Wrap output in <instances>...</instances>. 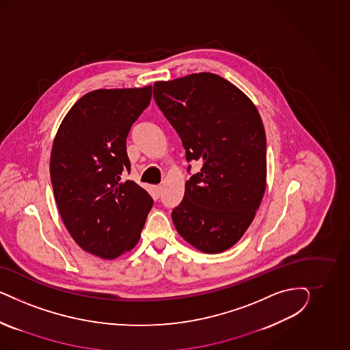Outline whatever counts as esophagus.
I'll return each instance as SVG.
<instances>
[{
    "mask_svg": "<svg viewBox=\"0 0 350 350\" xmlns=\"http://www.w3.org/2000/svg\"><path fill=\"white\" fill-rule=\"evenodd\" d=\"M161 192H163V186L159 185V186H157V187H155V193H157V196H158V198H160Z\"/></svg>",
    "mask_w": 350,
    "mask_h": 350,
    "instance_id": "1",
    "label": "esophagus"
}]
</instances>
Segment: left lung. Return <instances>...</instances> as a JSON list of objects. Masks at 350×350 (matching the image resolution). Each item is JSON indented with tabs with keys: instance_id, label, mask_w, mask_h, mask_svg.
Returning <instances> with one entry per match:
<instances>
[{
	"instance_id": "left-lung-1",
	"label": "left lung",
	"mask_w": 350,
	"mask_h": 350,
	"mask_svg": "<svg viewBox=\"0 0 350 350\" xmlns=\"http://www.w3.org/2000/svg\"><path fill=\"white\" fill-rule=\"evenodd\" d=\"M154 100L178 133L186 160L202 168L172 211L180 236L208 254L236 244L265 190L267 141L254 104L219 75L200 73L154 85Z\"/></svg>"
}]
</instances>
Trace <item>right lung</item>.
I'll list each match as a JSON object with an SVG mask.
<instances>
[{
  "instance_id": "right-lung-1",
  "label": "right lung",
  "mask_w": 350,
  "mask_h": 350,
  "mask_svg": "<svg viewBox=\"0 0 350 350\" xmlns=\"http://www.w3.org/2000/svg\"><path fill=\"white\" fill-rule=\"evenodd\" d=\"M151 100V85L96 90L81 97L53 139L50 174L66 230L83 250L116 259L139 240L152 199L133 180L129 129Z\"/></svg>"
}]
</instances>
